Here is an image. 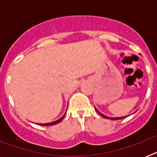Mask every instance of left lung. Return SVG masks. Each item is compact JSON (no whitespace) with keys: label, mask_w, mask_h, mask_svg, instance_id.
<instances>
[{"label":"left lung","mask_w":157,"mask_h":157,"mask_svg":"<svg viewBox=\"0 0 157 157\" xmlns=\"http://www.w3.org/2000/svg\"><path fill=\"white\" fill-rule=\"evenodd\" d=\"M95 110H96V111H97V112H98V113L100 114L101 116H103V118H106V119H110V120H121V119H124V118L127 117V116H124V117H108V116H104V115H103V114H102V113H100V112H99V111L96 109V108H95Z\"/></svg>","instance_id":"obj_1"}]
</instances>
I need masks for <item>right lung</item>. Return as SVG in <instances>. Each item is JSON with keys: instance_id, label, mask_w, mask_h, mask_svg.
I'll return each mask as SVG.
<instances>
[{"instance_id": "1", "label": "right lung", "mask_w": 157, "mask_h": 157, "mask_svg": "<svg viewBox=\"0 0 157 157\" xmlns=\"http://www.w3.org/2000/svg\"><path fill=\"white\" fill-rule=\"evenodd\" d=\"M65 115H66V114H65ZM65 115H64V116H63V117L60 118V119H59V120H56V121H54V122H52V123H48V124H40V125H42V126H51V125H54V124H58V123H60L61 121H62V120H63V119H64Z\"/></svg>"}]
</instances>
